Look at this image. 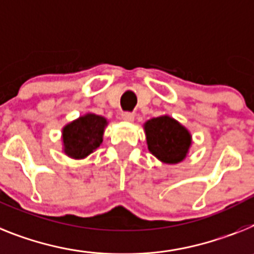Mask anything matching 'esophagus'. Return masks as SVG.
Returning a JSON list of instances; mask_svg holds the SVG:
<instances>
[{
	"instance_id": "esophagus-1",
	"label": "esophagus",
	"mask_w": 254,
	"mask_h": 254,
	"mask_svg": "<svg viewBox=\"0 0 254 254\" xmlns=\"http://www.w3.org/2000/svg\"><path fill=\"white\" fill-rule=\"evenodd\" d=\"M121 119H123L124 121H129V123H131V121H134V114H130V112H123Z\"/></svg>"
}]
</instances>
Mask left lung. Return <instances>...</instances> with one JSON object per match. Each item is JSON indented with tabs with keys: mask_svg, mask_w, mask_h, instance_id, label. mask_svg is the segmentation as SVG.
I'll return each mask as SVG.
<instances>
[{
	"mask_svg": "<svg viewBox=\"0 0 254 254\" xmlns=\"http://www.w3.org/2000/svg\"><path fill=\"white\" fill-rule=\"evenodd\" d=\"M148 151L164 164H178L192 146V134L169 115L153 117L143 124Z\"/></svg>",
	"mask_w": 254,
	"mask_h": 254,
	"instance_id": "8db88e82",
	"label": "left lung"
}]
</instances>
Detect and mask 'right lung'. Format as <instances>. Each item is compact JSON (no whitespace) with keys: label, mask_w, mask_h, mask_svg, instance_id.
Instances as JSON below:
<instances>
[{"label":"right lung","mask_w":254,"mask_h":254,"mask_svg":"<svg viewBox=\"0 0 254 254\" xmlns=\"http://www.w3.org/2000/svg\"><path fill=\"white\" fill-rule=\"evenodd\" d=\"M107 125L106 117L93 112H86L65 124L62 129L63 153L73 160L86 159L102 144Z\"/></svg>","instance_id":"add662e5"}]
</instances>
